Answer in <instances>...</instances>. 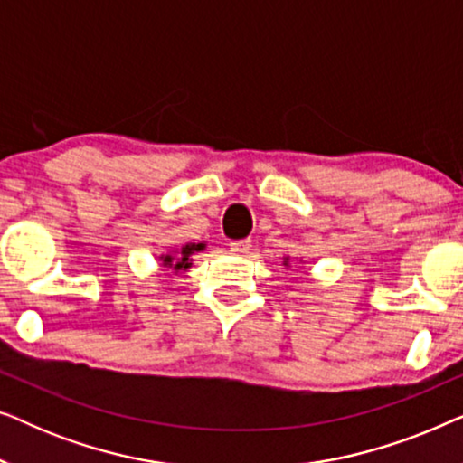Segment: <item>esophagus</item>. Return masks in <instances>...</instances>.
Wrapping results in <instances>:
<instances>
[{"mask_svg":"<svg viewBox=\"0 0 463 463\" xmlns=\"http://www.w3.org/2000/svg\"><path fill=\"white\" fill-rule=\"evenodd\" d=\"M250 240H232L230 249L236 252V255H246L250 250Z\"/></svg>","mask_w":463,"mask_h":463,"instance_id":"obj_1","label":"esophagus"}]
</instances>
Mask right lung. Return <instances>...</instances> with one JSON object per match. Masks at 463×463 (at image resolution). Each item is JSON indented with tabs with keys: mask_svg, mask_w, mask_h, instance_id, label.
Returning <instances> with one entry per match:
<instances>
[{
	"mask_svg": "<svg viewBox=\"0 0 463 463\" xmlns=\"http://www.w3.org/2000/svg\"><path fill=\"white\" fill-rule=\"evenodd\" d=\"M202 249H204V244H187V246H183V249H181L179 257L175 259L173 255H166V257H162V261H164V265H166V268H175V271L187 269V268H192V263H189V257H192L194 252L202 250Z\"/></svg>",
	"mask_w": 463,
	"mask_h": 463,
	"instance_id": "add662e5",
	"label": "right lung"
}]
</instances>
